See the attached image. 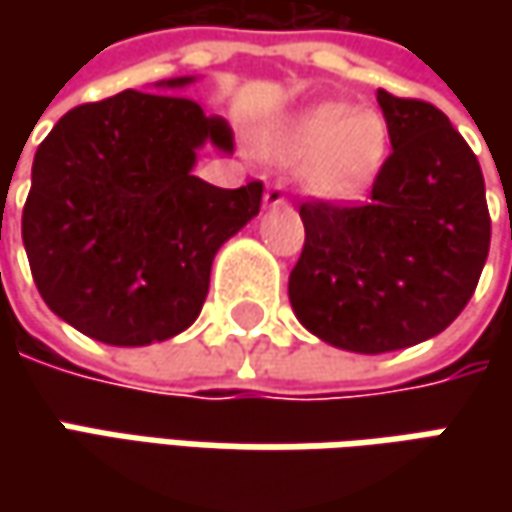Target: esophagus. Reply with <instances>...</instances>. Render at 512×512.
<instances>
[{"mask_svg":"<svg viewBox=\"0 0 512 512\" xmlns=\"http://www.w3.org/2000/svg\"><path fill=\"white\" fill-rule=\"evenodd\" d=\"M287 202V193L282 185H270L265 190V207H279Z\"/></svg>","mask_w":512,"mask_h":512,"instance_id":"esophagus-1","label":"esophagus"}]
</instances>
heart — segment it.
I'll return each instance as SVG.
<instances>
[{
  "label": "heart",
  "mask_w": 512,
  "mask_h": 512,
  "mask_svg": "<svg viewBox=\"0 0 512 512\" xmlns=\"http://www.w3.org/2000/svg\"><path fill=\"white\" fill-rule=\"evenodd\" d=\"M267 145L282 162H302V179L313 193L353 199L379 176L390 130L376 110L322 102L270 130Z\"/></svg>",
  "instance_id": "b5f03b06"
}]
</instances>
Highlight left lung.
Listing matches in <instances>:
<instances>
[{
  "label": "left lung",
  "instance_id": "1",
  "mask_svg": "<svg viewBox=\"0 0 512 512\" xmlns=\"http://www.w3.org/2000/svg\"><path fill=\"white\" fill-rule=\"evenodd\" d=\"M393 153L367 202H305V247L287 296L302 325L353 353L419 344L479 285L490 213L476 153L442 110L376 93Z\"/></svg>",
  "mask_w": 512,
  "mask_h": 512
}]
</instances>
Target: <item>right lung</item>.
<instances>
[{
  "instance_id": "add662e5",
  "label": "right lung",
  "mask_w": 512,
  "mask_h": 512,
  "mask_svg": "<svg viewBox=\"0 0 512 512\" xmlns=\"http://www.w3.org/2000/svg\"><path fill=\"white\" fill-rule=\"evenodd\" d=\"M122 90L68 110L33 156L22 242L45 305L90 339L165 342L196 322L216 250L259 213L262 182L225 190L193 176L233 130L182 93Z\"/></svg>"
}]
</instances>
